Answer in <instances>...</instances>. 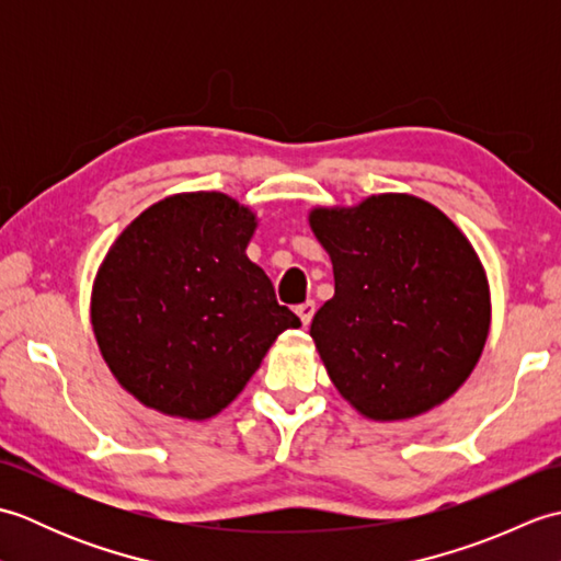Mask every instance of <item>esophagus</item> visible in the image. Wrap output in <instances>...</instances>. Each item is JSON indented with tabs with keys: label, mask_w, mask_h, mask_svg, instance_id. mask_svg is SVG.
<instances>
[{
	"label": "esophagus",
	"mask_w": 561,
	"mask_h": 561,
	"mask_svg": "<svg viewBox=\"0 0 561 561\" xmlns=\"http://www.w3.org/2000/svg\"><path fill=\"white\" fill-rule=\"evenodd\" d=\"M296 316H299L301 323L308 328V325H311L313 316H316V304L313 301H306L301 306H296Z\"/></svg>",
	"instance_id": "obj_1"
}]
</instances>
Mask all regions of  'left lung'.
<instances>
[{
  "label": "left lung",
  "mask_w": 561,
  "mask_h": 561,
  "mask_svg": "<svg viewBox=\"0 0 561 561\" xmlns=\"http://www.w3.org/2000/svg\"><path fill=\"white\" fill-rule=\"evenodd\" d=\"M308 221L335 272L311 337L342 398L378 422L450 398L490 332V287L468 238L434 205L396 193Z\"/></svg>",
  "instance_id": "1"
}]
</instances>
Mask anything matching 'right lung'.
<instances>
[{
	"instance_id": "right-lung-1",
	"label": "right lung",
	"mask_w": 561,
	"mask_h": 561,
	"mask_svg": "<svg viewBox=\"0 0 561 561\" xmlns=\"http://www.w3.org/2000/svg\"><path fill=\"white\" fill-rule=\"evenodd\" d=\"M255 214L221 193L165 197L127 226L93 282L91 323L121 386L183 420L221 412L279 332L299 328L245 248Z\"/></svg>"
}]
</instances>
